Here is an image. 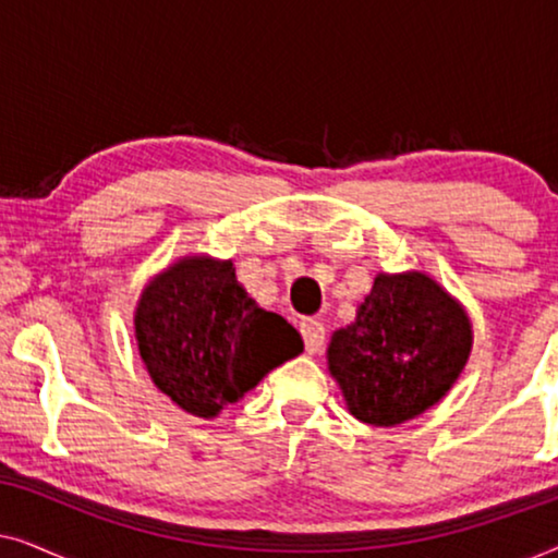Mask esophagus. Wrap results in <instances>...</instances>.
Listing matches in <instances>:
<instances>
[{
  "mask_svg": "<svg viewBox=\"0 0 558 558\" xmlns=\"http://www.w3.org/2000/svg\"><path fill=\"white\" fill-rule=\"evenodd\" d=\"M300 332H302V340H304V348H307V353H319L325 345V327L319 319H302L300 323Z\"/></svg>",
  "mask_w": 558,
  "mask_h": 558,
  "instance_id": "obj_1",
  "label": "esophagus"
}]
</instances>
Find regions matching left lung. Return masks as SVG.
<instances>
[{"instance_id": "left-lung-1", "label": "left lung", "mask_w": 558, "mask_h": 558, "mask_svg": "<svg viewBox=\"0 0 558 558\" xmlns=\"http://www.w3.org/2000/svg\"><path fill=\"white\" fill-rule=\"evenodd\" d=\"M464 310L424 274H378L357 319L332 335L327 361L350 414L403 424L434 407L468 363Z\"/></svg>"}]
</instances>
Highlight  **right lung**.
I'll return each instance as SVG.
<instances>
[{
  "label": "right lung",
  "mask_w": 558,
  "mask_h": 558,
  "mask_svg": "<svg viewBox=\"0 0 558 558\" xmlns=\"http://www.w3.org/2000/svg\"><path fill=\"white\" fill-rule=\"evenodd\" d=\"M151 380L187 414L210 418L243 399L304 342L284 317L256 307L231 262L182 258L144 289L134 317Z\"/></svg>",
  "instance_id": "1"
}]
</instances>
